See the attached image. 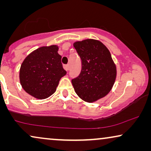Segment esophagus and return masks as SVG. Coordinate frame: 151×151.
<instances>
[{
	"label": "esophagus",
	"mask_w": 151,
	"mask_h": 151,
	"mask_svg": "<svg viewBox=\"0 0 151 151\" xmlns=\"http://www.w3.org/2000/svg\"><path fill=\"white\" fill-rule=\"evenodd\" d=\"M63 67H64V69H65L66 71H68V70L69 69V65H63Z\"/></svg>",
	"instance_id": "34e87169"
}]
</instances>
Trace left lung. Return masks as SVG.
<instances>
[{
    "mask_svg": "<svg viewBox=\"0 0 151 151\" xmlns=\"http://www.w3.org/2000/svg\"><path fill=\"white\" fill-rule=\"evenodd\" d=\"M73 46L81 59L82 69L71 80L74 90L82 100L93 102L106 96L116 78V67L110 51L99 40L86 39Z\"/></svg>",
    "mask_w": 151,
    "mask_h": 151,
    "instance_id": "obj_1",
    "label": "left lung"
}]
</instances>
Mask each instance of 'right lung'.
Masks as SVG:
<instances>
[{
  "label": "right lung",
  "instance_id": "right-lung-1",
  "mask_svg": "<svg viewBox=\"0 0 151 151\" xmlns=\"http://www.w3.org/2000/svg\"><path fill=\"white\" fill-rule=\"evenodd\" d=\"M58 51L56 45L40 47L27 55L22 63L20 84L34 98L42 100L54 93L60 78L67 73Z\"/></svg>",
  "mask_w": 151,
  "mask_h": 151
}]
</instances>
